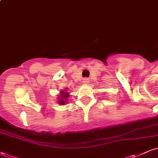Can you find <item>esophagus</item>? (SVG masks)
Masks as SVG:
<instances>
[{
  "label": "esophagus",
  "mask_w": 158,
  "mask_h": 158,
  "mask_svg": "<svg viewBox=\"0 0 158 158\" xmlns=\"http://www.w3.org/2000/svg\"><path fill=\"white\" fill-rule=\"evenodd\" d=\"M89 79H88V78H85V79H84V80H83V83L85 85H88V83H89Z\"/></svg>",
  "instance_id": "esophagus-1"
}]
</instances>
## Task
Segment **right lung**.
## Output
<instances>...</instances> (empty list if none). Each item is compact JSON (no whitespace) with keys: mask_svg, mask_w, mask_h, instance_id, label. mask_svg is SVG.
<instances>
[{"mask_svg":"<svg viewBox=\"0 0 158 158\" xmlns=\"http://www.w3.org/2000/svg\"><path fill=\"white\" fill-rule=\"evenodd\" d=\"M68 89H64V90H61L60 94H59V104L62 105L64 106L67 103V101H68V99L70 97L69 95V93L68 92Z\"/></svg>","mask_w":158,"mask_h":158,"instance_id":"right-lung-1","label":"right lung"}]
</instances>
